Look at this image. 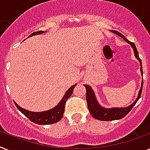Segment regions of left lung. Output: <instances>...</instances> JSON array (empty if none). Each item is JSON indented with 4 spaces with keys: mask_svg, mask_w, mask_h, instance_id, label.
I'll return each instance as SVG.
<instances>
[{
    "mask_svg": "<svg viewBox=\"0 0 150 150\" xmlns=\"http://www.w3.org/2000/svg\"><path fill=\"white\" fill-rule=\"evenodd\" d=\"M110 32L114 33L117 34V36H121L131 45V47L133 48L134 50V54H135V57H136L138 61H139L140 63V71H141V75H142V61L139 57V53L136 49V47L134 44V43H132L130 41H128L127 39L125 38V36L120 33L119 32L115 31V30H110ZM142 86H143V79L142 81V86L139 89V94L136 100L132 103L131 105L128 106L126 107H111V108H106V107H102L100 104L96 100V95L95 93L91 87L88 86V85H84V86L86 89V101H87V106H88V109H89L90 114L94 118L100 120V121H114V120H119V119L123 118L124 117H125L127 114L131 111V110L132 109V107L135 105V103H137L139 99L141 96L142 90Z\"/></svg>",
    "mask_w": 150,
    "mask_h": 150,
    "instance_id": "8db88e82",
    "label": "left lung"
}]
</instances>
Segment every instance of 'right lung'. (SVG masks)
<instances>
[{
  "mask_svg": "<svg viewBox=\"0 0 150 150\" xmlns=\"http://www.w3.org/2000/svg\"><path fill=\"white\" fill-rule=\"evenodd\" d=\"M44 33H45L44 31L35 32V33H33L30 36H29V37L36 36V35H40V34ZM75 86H76V84L71 86L67 90L64 96H63V98L61 99V100L57 103V105L55 106L54 108L42 112H33L30 111V110H27L26 109H23L22 107L18 106L15 102V104L17 107L18 109L25 116L27 117L33 123L37 124V125H51V124L57 123L63 117L65 103L68 100V99L70 97L71 95L72 94L73 89H74Z\"/></svg>",
  "mask_w": 150,
  "mask_h": 150,
  "instance_id": "obj_1",
  "label": "right lung"
}]
</instances>
